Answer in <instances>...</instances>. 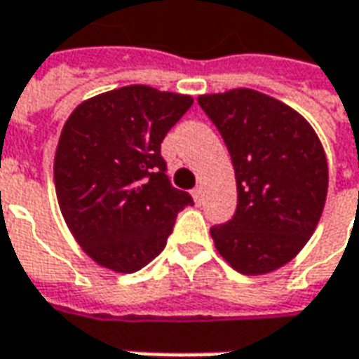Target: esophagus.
<instances>
[{
  "mask_svg": "<svg viewBox=\"0 0 359 359\" xmlns=\"http://www.w3.org/2000/svg\"><path fill=\"white\" fill-rule=\"evenodd\" d=\"M202 196H203V188L202 187H196L194 190H192V198H194L196 203L202 202Z\"/></svg>",
  "mask_w": 359,
  "mask_h": 359,
  "instance_id": "esophagus-1",
  "label": "esophagus"
}]
</instances>
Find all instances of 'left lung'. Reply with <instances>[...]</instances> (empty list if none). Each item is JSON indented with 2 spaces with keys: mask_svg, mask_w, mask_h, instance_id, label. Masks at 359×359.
<instances>
[{
  "mask_svg": "<svg viewBox=\"0 0 359 359\" xmlns=\"http://www.w3.org/2000/svg\"><path fill=\"white\" fill-rule=\"evenodd\" d=\"M198 103L225 140L236 213L211 229L215 248L242 275H265L300 254L323 213L329 165L300 113L252 88L202 94Z\"/></svg>",
  "mask_w": 359,
  "mask_h": 359,
  "instance_id": "left-lung-1",
  "label": "left lung"
}]
</instances>
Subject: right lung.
Masks as SVG:
<instances>
[{"label": "right lung", "instance_id": "obj_1", "mask_svg": "<svg viewBox=\"0 0 359 359\" xmlns=\"http://www.w3.org/2000/svg\"><path fill=\"white\" fill-rule=\"evenodd\" d=\"M194 97L146 84L79 103L53 157L59 210L84 254L134 273L161 254L175 219L192 203L165 175L161 142Z\"/></svg>", "mask_w": 359, "mask_h": 359}]
</instances>
